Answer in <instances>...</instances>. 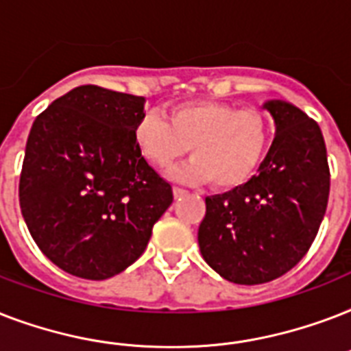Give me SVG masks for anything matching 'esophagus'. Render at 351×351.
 <instances>
[{
  "label": "esophagus",
  "mask_w": 351,
  "mask_h": 351,
  "mask_svg": "<svg viewBox=\"0 0 351 351\" xmlns=\"http://www.w3.org/2000/svg\"><path fill=\"white\" fill-rule=\"evenodd\" d=\"M173 193H175V197H184V195H187V189H184V187H178L176 186L175 189H173Z\"/></svg>",
  "instance_id": "esophagus-1"
}]
</instances>
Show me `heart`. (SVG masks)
I'll use <instances>...</instances> for the list:
<instances>
[{
  "label": "heart",
  "instance_id": "obj_1",
  "mask_svg": "<svg viewBox=\"0 0 351 351\" xmlns=\"http://www.w3.org/2000/svg\"><path fill=\"white\" fill-rule=\"evenodd\" d=\"M140 153L162 169L186 156L184 180H209L219 189L244 186L261 167L271 143V123L262 111L219 101H189L173 107L169 121L147 112L134 127Z\"/></svg>",
  "mask_w": 351,
  "mask_h": 351
}]
</instances>
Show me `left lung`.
<instances>
[{"instance_id": "left-lung-1", "label": "left lung", "mask_w": 351, "mask_h": 351, "mask_svg": "<svg viewBox=\"0 0 351 351\" xmlns=\"http://www.w3.org/2000/svg\"><path fill=\"white\" fill-rule=\"evenodd\" d=\"M277 132L266 160L244 186L206 198L198 228L204 261L234 284L282 277L313 244L330 197L321 127L288 101H267Z\"/></svg>"}]
</instances>
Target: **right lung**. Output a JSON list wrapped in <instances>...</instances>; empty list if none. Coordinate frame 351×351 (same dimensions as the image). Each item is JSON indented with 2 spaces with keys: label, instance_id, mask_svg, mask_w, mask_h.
I'll return each mask as SVG.
<instances>
[{
  "label": "right lung",
  "instance_id": "right-lung-1",
  "mask_svg": "<svg viewBox=\"0 0 351 351\" xmlns=\"http://www.w3.org/2000/svg\"><path fill=\"white\" fill-rule=\"evenodd\" d=\"M142 96L80 85L38 114L19 175V208L63 271L106 280L142 255L173 189L138 149Z\"/></svg>",
  "mask_w": 351,
  "mask_h": 351
}]
</instances>
